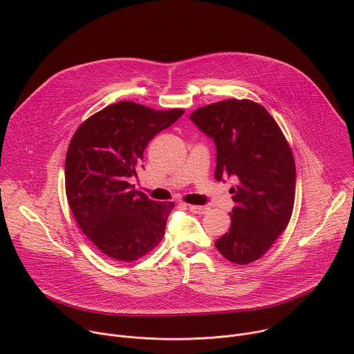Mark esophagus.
Returning a JSON list of instances; mask_svg holds the SVG:
<instances>
[{
    "label": "esophagus",
    "mask_w": 354,
    "mask_h": 354,
    "mask_svg": "<svg viewBox=\"0 0 354 354\" xmlns=\"http://www.w3.org/2000/svg\"><path fill=\"white\" fill-rule=\"evenodd\" d=\"M189 210L195 214H205L207 212L206 206H198V205H189Z\"/></svg>",
    "instance_id": "34e87169"
}]
</instances>
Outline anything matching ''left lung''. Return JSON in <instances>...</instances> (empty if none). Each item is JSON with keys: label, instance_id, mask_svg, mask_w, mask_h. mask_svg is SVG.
Returning a JSON list of instances; mask_svg holds the SVG:
<instances>
[{"label": "left lung", "instance_id": "1", "mask_svg": "<svg viewBox=\"0 0 354 354\" xmlns=\"http://www.w3.org/2000/svg\"><path fill=\"white\" fill-rule=\"evenodd\" d=\"M190 120L216 144L214 178H234L230 230L216 240L234 264L263 257L286 229L295 201V160L271 114L251 100L229 99L201 107Z\"/></svg>", "mask_w": 354, "mask_h": 354}]
</instances>
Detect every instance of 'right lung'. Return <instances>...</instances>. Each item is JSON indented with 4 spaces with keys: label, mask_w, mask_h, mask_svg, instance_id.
I'll return each mask as SVG.
<instances>
[{
    "label": "right lung",
    "mask_w": 354,
    "mask_h": 354,
    "mask_svg": "<svg viewBox=\"0 0 354 354\" xmlns=\"http://www.w3.org/2000/svg\"><path fill=\"white\" fill-rule=\"evenodd\" d=\"M185 111L118 102L76 130L65 162L66 196L87 239L115 261H136L165 234L174 202L151 201L130 180L144 168L148 142Z\"/></svg>",
    "instance_id": "obj_1"
}]
</instances>
